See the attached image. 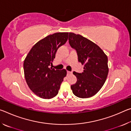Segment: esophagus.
I'll list each match as a JSON object with an SVG mask.
<instances>
[{
    "instance_id": "esophagus-1",
    "label": "esophagus",
    "mask_w": 131,
    "mask_h": 131,
    "mask_svg": "<svg viewBox=\"0 0 131 131\" xmlns=\"http://www.w3.org/2000/svg\"><path fill=\"white\" fill-rule=\"evenodd\" d=\"M72 74V72H70V71H67V75H71Z\"/></svg>"
}]
</instances>
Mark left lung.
<instances>
[{"label": "left lung", "mask_w": 131, "mask_h": 131, "mask_svg": "<svg viewBox=\"0 0 131 131\" xmlns=\"http://www.w3.org/2000/svg\"><path fill=\"white\" fill-rule=\"evenodd\" d=\"M68 40L70 47L76 50L79 62L84 65L83 72L73 73L77 82L71 89L77 97H90L105 83L108 72L107 57L98 46L81 35L69 33Z\"/></svg>", "instance_id": "left-lung-1"}]
</instances>
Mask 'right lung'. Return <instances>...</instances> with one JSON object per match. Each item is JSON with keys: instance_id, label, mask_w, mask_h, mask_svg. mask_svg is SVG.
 <instances>
[{"instance_id": "right-lung-1", "label": "right lung", "mask_w": 131, "mask_h": 131, "mask_svg": "<svg viewBox=\"0 0 131 131\" xmlns=\"http://www.w3.org/2000/svg\"><path fill=\"white\" fill-rule=\"evenodd\" d=\"M69 33H55L37 42L24 62L26 83L32 91L43 99H51L58 93L66 70L50 68L58 48L68 40Z\"/></svg>"}]
</instances>
